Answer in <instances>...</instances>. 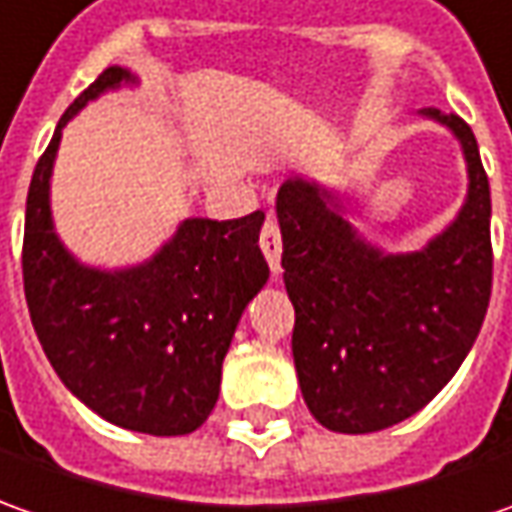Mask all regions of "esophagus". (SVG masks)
<instances>
[{"label":"esophagus","mask_w":512,"mask_h":512,"mask_svg":"<svg viewBox=\"0 0 512 512\" xmlns=\"http://www.w3.org/2000/svg\"><path fill=\"white\" fill-rule=\"evenodd\" d=\"M260 249H263V255L269 260V269L274 274L280 272V255H283V240H280V226L274 221L272 215L266 218L263 223V229H260Z\"/></svg>","instance_id":"34e87169"}]
</instances>
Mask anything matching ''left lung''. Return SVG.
Listing matches in <instances>:
<instances>
[{"mask_svg":"<svg viewBox=\"0 0 512 512\" xmlns=\"http://www.w3.org/2000/svg\"><path fill=\"white\" fill-rule=\"evenodd\" d=\"M467 158L459 218L414 255L357 238L340 203L300 178L277 192L291 354L311 416L337 433L391 428L422 411L459 371L493 286L490 184L476 135L456 113L425 110Z\"/></svg>","mask_w":512,"mask_h":512,"instance_id":"obj_1","label":"left lung"}]
</instances>
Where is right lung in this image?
<instances>
[{
  "label": "right lung",
  "instance_id": "1",
  "mask_svg": "<svg viewBox=\"0 0 512 512\" xmlns=\"http://www.w3.org/2000/svg\"><path fill=\"white\" fill-rule=\"evenodd\" d=\"M133 76L107 67L67 113L27 189L22 277L30 323L62 382L118 428L184 436L221 391V365L246 303L269 280L263 212L192 218L150 263L98 272L67 255L50 221V169L62 127L98 93Z\"/></svg>",
  "mask_w": 512,
  "mask_h": 512
}]
</instances>
